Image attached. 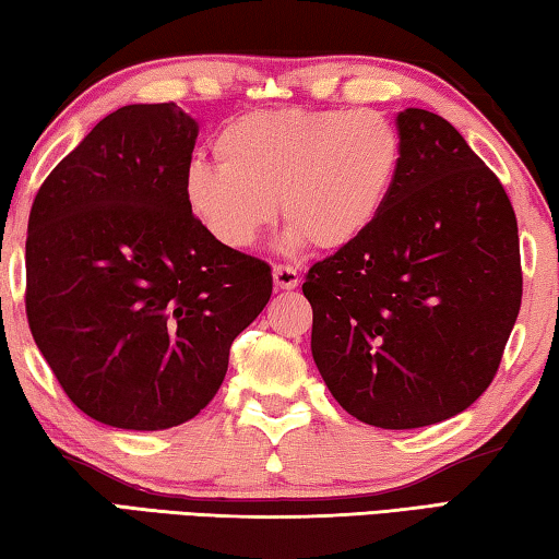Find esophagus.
Instances as JSON below:
<instances>
[{
    "label": "esophagus",
    "instance_id": "1",
    "mask_svg": "<svg viewBox=\"0 0 559 559\" xmlns=\"http://www.w3.org/2000/svg\"><path fill=\"white\" fill-rule=\"evenodd\" d=\"M273 283H276V288L281 290H293L298 288L300 276L293 266H283V263H278V266H273Z\"/></svg>",
    "mask_w": 559,
    "mask_h": 559
}]
</instances>
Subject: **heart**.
<instances>
[{"mask_svg":"<svg viewBox=\"0 0 559 559\" xmlns=\"http://www.w3.org/2000/svg\"><path fill=\"white\" fill-rule=\"evenodd\" d=\"M400 135L377 110L246 112L214 138L219 167L192 165L185 204L216 243L246 251L281 216L288 246L340 251L372 229L400 167Z\"/></svg>","mask_w":559,"mask_h":559,"instance_id":"b5f03b06","label":"heart"}]
</instances>
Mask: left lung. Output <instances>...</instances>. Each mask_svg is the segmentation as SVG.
Segmentation results:
<instances>
[{
	"instance_id": "8db88e82",
	"label": "left lung",
	"mask_w": 559,
	"mask_h": 559,
	"mask_svg": "<svg viewBox=\"0 0 559 559\" xmlns=\"http://www.w3.org/2000/svg\"><path fill=\"white\" fill-rule=\"evenodd\" d=\"M400 167L362 239L318 261L313 359L337 404L380 429L439 424L498 372L523 298L513 204L437 112L396 116Z\"/></svg>"
}]
</instances>
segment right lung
Instances as JSON below:
<instances>
[{"label":"right lung","mask_w":559,"mask_h":559,"mask_svg":"<svg viewBox=\"0 0 559 559\" xmlns=\"http://www.w3.org/2000/svg\"><path fill=\"white\" fill-rule=\"evenodd\" d=\"M197 130L175 103L122 106L32 204L26 320L66 396L108 427L200 414L271 298L269 263L224 249L187 210Z\"/></svg>","instance_id":"obj_1"}]
</instances>
